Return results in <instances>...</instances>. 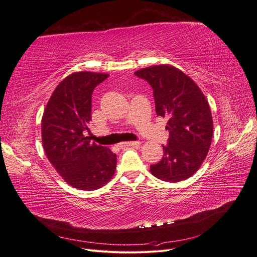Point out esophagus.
Listing matches in <instances>:
<instances>
[{
  "label": "esophagus",
  "mask_w": 257,
  "mask_h": 257,
  "mask_svg": "<svg viewBox=\"0 0 257 257\" xmlns=\"http://www.w3.org/2000/svg\"><path fill=\"white\" fill-rule=\"evenodd\" d=\"M140 142L139 141H134V142H122V143H119L117 145L118 148H123V147H138L140 146Z\"/></svg>",
  "instance_id": "obj_1"
}]
</instances>
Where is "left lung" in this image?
<instances>
[{
    "label": "left lung",
    "mask_w": 257,
    "mask_h": 257,
    "mask_svg": "<svg viewBox=\"0 0 257 257\" xmlns=\"http://www.w3.org/2000/svg\"><path fill=\"white\" fill-rule=\"evenodd\" d=\"M154 90L158 116L167 117L169 131L162 160L150 166L156 178L180 182L201 166L213 138L208 102L196 82L175 66L161 64L137 71Z\"/></svg>",
    "instance_id": "left-lung-1"
}]
</instances>
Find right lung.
Wrapping results in <instances>:
<instances>
[{
    "label": "right lung",
    "instance_id": "right-lung-1",
    "mask_svg": "<svg viewBox=\"0 0 257 257\" xmlns=\"http://www.w3.org/2000/svg\"><path fill=\"white\" fill-rule=\"evenodd\" d=\"M108 74L76 72L55 89L41 122L42 144L52 165L71 186L94 191L109 182L116 155L87 137L94 89Z\"/></svg>",
    "mask_w": 257,
    "mask_h": 257
}]
</instances>
